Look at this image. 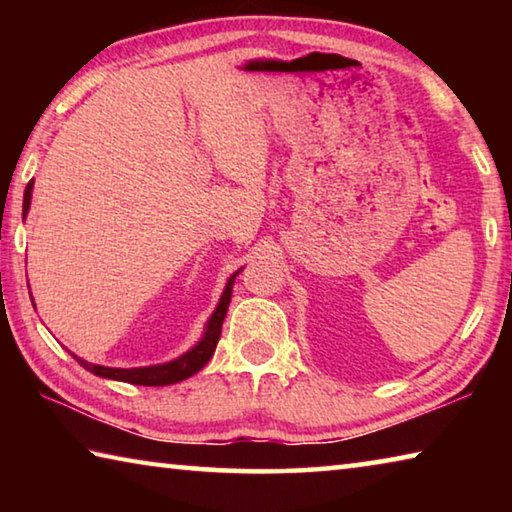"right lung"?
Instances as JSON below:
<instances>
[{"instance_id": "obj_1", "label": "right lung", "mask_w": 512, "mask_h": 512, "mask_svg": "<svg viewBox=\"0 0 512 512\" xmlns=\"http://www.w3.org/2000/svg\"><path fill=\"white\" fill-rule=\"evenodd\" d=\"M31 192H33V180L27 185V189H24L22 216L29 214ZM239 271L235 275H230L228 282H225L223 296L219 300V305H216L214 314L210 316V320H207L201 341H198L192 350H187L183 357L167 361V363H158V366H144V368H108V366H97V363H90V361L79 359V357H76V361H79L85 370H90L92 375L115 379V381H126V384H135V386H169V384H178V381L196 375V372L212 359L216 343H219V339H221V325H223L225 314H228V305L232 298V284H235V277L239 275Z\"/></svg>"}]
</instances>
